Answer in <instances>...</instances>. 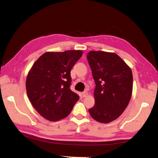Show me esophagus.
<instances>
[{
    "instance_id": "1",
    "label": "esophagus",
    "mask_w": 158,
    "mask_h": 158,
    "mask_svg": "<svg viewBox=\"0 0 158 158\" xmlns=\"http://www.w3.org/2000/svg\"><path fill=\"white\" fill-rule=\"evenodd\" d=\"M88 95V93L87 91H85L82 93V96L83 97V98H85V97H86Z\"/></svg>"
}]
</instances>
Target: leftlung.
I'll list each match as a JSON object with an SVG mask.
<instances>
[{"instance_id": "1", "label": "left lung", "mask_w": 158, "mask_h": 158, "mask_svg": "<svg viewBox=\"0 0 158 158\" xmlns=\"http://www.w3.org/2000/svg\"><path fill=\"white\" fill-rule=\"evenodd\" d=\"M87 59L96 84L95 105L89 109V114L99 122L109 123L128 105L133 85L132 70L115 53L91 51Z\"/></svg>"}]
</instances>
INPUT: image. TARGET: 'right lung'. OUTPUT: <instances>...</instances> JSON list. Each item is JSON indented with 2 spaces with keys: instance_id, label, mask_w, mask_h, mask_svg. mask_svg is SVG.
<instances>
[{
  "instance_id": "add662e5",
  "label": "right lung",
  "mask_w": 158,
  "mask_h": 158,
  "mask_svg": "<svg viewBox=\"0 0 158 158\" xmlns=\"http://www.w3.org/2000/svg\"><path fill=\"white\" fill-rule=\"evenodd\" d=\"M82 54L80 50L46 52L30 70L26 92L34 108L46 119L65 118L79 99L70 88V71Z\"/></svg>"
}]
</instances>
